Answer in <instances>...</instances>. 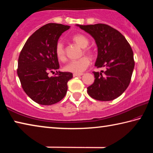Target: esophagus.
Here are the masks:
<instances>
[{
	"instance_id": "obj_1",
	"label": "esophagus",
	"mask_w": 153,
	"mask_h": 153,
	"mask_svg": "<svg viewBox=\"0 0 153 153\" xmlns=\"http://www.w3.org/2000/svg\"><path fill=\"white\" fill-rule=\"evenodd\" d=\"M83 74H74L73 76L74 77H76V76H82Z\"/></svg>"
}]
</instances>
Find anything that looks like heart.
I'll use <instances>...</instances> for the list:
<instances>
[{
	"label": "heart",
	"instance_id": "heart-1",
	"mask_svg": "<svg viewBox=\"0 0 153 153\" xmlns=\"http://www.w3.org/2000/svg\"><path fill=\"white\" fill-rule=\"evenodd\" d=\"M71 40L74 42L78 45L79 47L83 48L84 53L87 54L90 56H93L94 52L91 48H87L89 45V40L86 36L83 34L77 33L73 36ZM55 54L57 59L59 61L63 62L66 60V53L65 50L63 43L59 42L56 43L55 46ZM90 63V60L88 56H82L77 60L71 61L67 63L64 67V69L66 71L71 72L74 74H80L86 70L87 67L89 66Z\"/></svg>",
	"mask_w": 153,
	"mask_h": 153
}]
</instances>
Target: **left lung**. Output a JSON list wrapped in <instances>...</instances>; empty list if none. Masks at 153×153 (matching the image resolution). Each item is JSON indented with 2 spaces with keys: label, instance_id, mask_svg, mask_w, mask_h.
I'll return each mask as SVG.
<instances>
[{
  "label": "left lung",
  "instance_id": "1",
  "mask_svg": "<svg viewBox=\"0 0 153 153\" xmlns=\"http://www.w3.org/2000/svg\"><path fill=\"white\" fill-rule=\"evenodd\" d=\"M94 38L98 47L95 66L105 67L102 73L93 72L94 82L87 88L92 98L101 101L115 99L124 92L131 81L134 68L132 49L126 38L109 25H77Z\"/></svg>",
  "mask_w": 153,
  "mask_h": 153
}]
</instances>
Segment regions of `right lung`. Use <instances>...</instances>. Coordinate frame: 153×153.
Instances as JSON below:
<instances>
[{
  "mask_svg": "<svg viewBox=\"0 0 153 153\" xmlns=\"http://www.w3.org/2000/svg\"><path fill=\"white\" fill-rule=\"evenodd\" d=\"M70 26L59 24H46L28 38L18 59L17 75L26 94L33 101L51 105L61 100L67 91L71 72H61L55 46L61 35ZM55 76L48 77L50 72Z\"/></svg>",
  "mask_w": 153,
  "mask_h": 153,
  "instance_id": "add662e5",
  "label": "right lung"
}]
</instances>
